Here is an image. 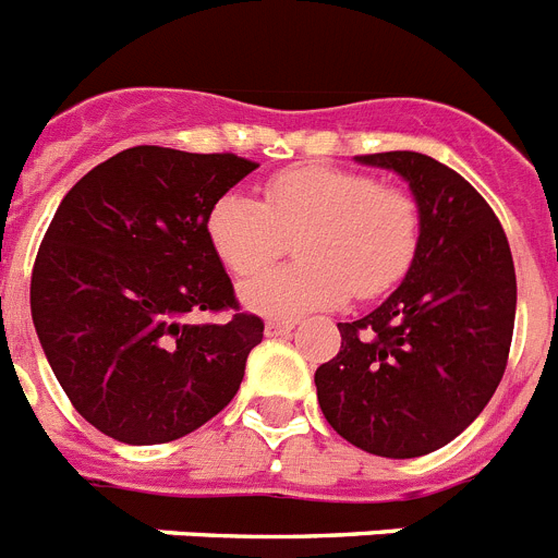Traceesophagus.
<instances>
[{"label":"esophagus","instance_id":"34e87169","mask_svg":"<svg viewBox=\"0 0 558 558\" xmlns=\"http://www.w3.org/2000/svg\"><path fill=\"white\" fill-rule=\"evenodd\" d=\"M293 327H296V325H293V322H288V318H270L268 325H265V336H268V338L288 336Z\"/></svg>","mask_w":558,"mask_h":558}]
</instances>
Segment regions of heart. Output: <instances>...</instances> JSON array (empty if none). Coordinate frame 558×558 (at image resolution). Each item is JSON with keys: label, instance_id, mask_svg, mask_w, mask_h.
<instances>
[{"label": "heart", "instance_id": "heart-1", "mask_svg": "<svg viewBox=\"0 0 558 558\" xmlns=\"http://www.w3.org/2000/svg\"><path fill=\"white\" fill-rule=\"evenodd\" d=\"M296 232L303 262L257 275ZM417 233L421 214L407 192L332 166L279 171L265 185V203L226 194L206 217L217 259L233 276L257 275L242 282V304L270 318L338 307L352 290L380 296L407 276Z\"/></svg>", "mask_w": 558, "mask_h": 558}]
</instances>
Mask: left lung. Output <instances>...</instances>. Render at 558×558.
<instances>
[{"mask_svg": "<svg viewBox=\"0 0 558 558\" xmlns=\"http://www.w3.org/2000/svg\"><path fill=\"white\" fill-rule=\"evenodd\" d=\"M421 214L415 259L373 313L338 325L341 350L316 369L318 407L352 446L407 460L454 440L497 392L511 350L517 274L492 206L421 151H378Z\"/></svg>", "mask_w": 558, "mask_h": 558, "instance_id": "8db88e82", "label": "left lung"}]
</instances>
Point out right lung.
I'll return each mask as SVG.
<instances>
[{
    "label": "right lung",
    "mask_w": 558,
    "mask_h": 558,
    "mask_svg": "<svg viewBox=\"0 0 558 558\" xmlns=\"http://www.w3.org/2000/svg\"><path fill=\"white\" fill-rule=\"evenodd\" d=\"M256 166L135 146L61 199L33 265V325L78 415L112 440H178L240 389L262 318H194L236 311L206 217Z\"/></svg>",
    "instance_id": "1"
}]
</instances>
